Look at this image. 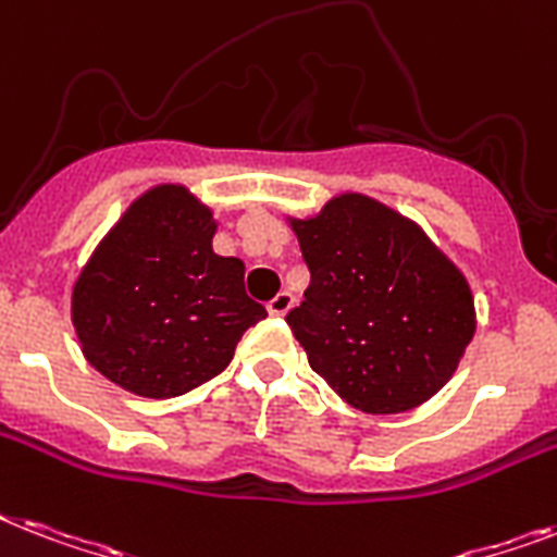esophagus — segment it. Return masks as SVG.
<instances>
[{
	"label": "esophagus",
	"instance_id": "esophagus-1",
	"mask_svg": "<svg viewBox=\"0 0 557 557\" xmlns=\"http://www.w3.org/2000/svg\"><path fill=\"white\" fill-rule=\"evenodd\" d=\"M292 302H294V297L288 292H280L277 297H271L269 300V306H265V309H269V314H286L288 309H292Z\"/></svg>",
	"mask_w": 557,
	"mask_h": 557
}]
</instances>
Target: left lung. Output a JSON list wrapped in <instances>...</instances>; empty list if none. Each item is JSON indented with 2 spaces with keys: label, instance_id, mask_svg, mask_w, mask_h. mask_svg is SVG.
I'll return each mask as SVG.
<instances>
[{
  "label": "left lung",
  "instance_id": "left-lung-1",
  "mask_svg": "<svg viewBox=\"0 0 557 557\" xmlns=\"http://www.w3.org/2000/svg\"><path fill=\"white\" fill-rule=\"evenodd\" d=\"M292 228L311 283L286 323L311 369L369 414H400L441 392L474 334L458 265L363 194H341Z\"/></svg>",
  "mask_w": 557,
  "mask_h": 557
}]
</instances>
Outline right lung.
<instances>
[{"mask_svg":"<svg viewBox=\"0 0 557 557\" xmlns=\"http://www.w3.org/2000/svg\"><path fill=\"white\" fill-rule=\"evenodd\" d=\"M216 223L183 185H157L122 214L74 286L71 318L99 374L143 397H176L232 363L265 309L246 265L211 248Z\"/></svg>","mask_w":557,"mask_h":557,"instance_id":"1","label":"right lung"}]
</instances>
